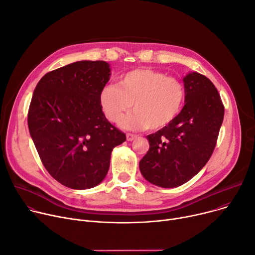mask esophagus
<instances>
[{"label":"esophagus","mask_w":255,"mask_h":255,"mask_svg":"<svg viewBox=\"0 0 255 255\" xmlns=\"http://www.w3.org/2000/svg\"><path fill=\"white\" fill-rule=\"evenodd\" d=\"M126 137H127L128 141H133V140H135V139L137 138V135L132 134V133H127L126 134Z\"/></svg>","instance_id":"1"}]
</instances>
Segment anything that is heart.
Segmentation results:
<instances>
[{
    "label": "heart",
    "mask_w": 255,
    "mask_h": 255,
    "mask_svg": "<svg viewBox=\"0 0 255 255\" xmlns=\"http://www.w3.org/2000/svg\"><path fill=\"white\" fill-rule=\"evenodd\" d=\"M185 98L183 85L176 79L149 69L126 73L118 85L100 90L99 105L110 122L117 123L131 107L135 110L122 121L127 129H160L174 121Z\"/></svg>",
    "instance_id": "obj_1"
}]
</instances>
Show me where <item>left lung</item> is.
Returning a JSON list of instances; mask_svg holds the SVG:
<instances>
[{"instance_id": "obj_1", "label": "left lung", "mask_w": 255, "mask_h": 255, "mask_svg": "<svg viewBox=\"0 0 255 255\" xmlns=\"http://www.w3.org/2000/svg\"><path fill=\"white\" fill-rule=\"evenodd\" d=\"M184 107L174 121L146 136L149 148L139 162L142 176L161 188L193 178L210 159L225 107L213 83L199 73L183 78Z\"/></svg>"}]
</instances>
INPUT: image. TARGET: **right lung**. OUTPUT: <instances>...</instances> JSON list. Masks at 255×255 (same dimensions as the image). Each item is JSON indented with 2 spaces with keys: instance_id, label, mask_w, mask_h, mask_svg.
<instances>
[{
  "instance_id": "obj_1",
  "label": "right lung",
  "mask_w": 255,
  "mask_h": 255,
  "mask_svg": "<svg viewBox=\"0 0 255 255\" xmlns=\"http://www.w3.org/2000/svg\"><path fill=\"white\" fill-rule=\"evenodd\" d=\"M110 76L106 61H77L47 73L33 91L27 115L30 136L46 170L67 188L99 184L108 174L113 148L126 140L99 105Z\"/></svg>"
}]
</instances>
